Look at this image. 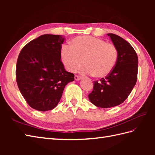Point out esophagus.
Wrapping results in <instances>:
<instances>
[{
  "mask_svg": "<svg viewBox=\"0 0 155 155\" xmlns=\"http://www.w3.org/2000/svg\"><path fill=\"white\" fill-rule=\"evenodd\" d=\"M74 79H75V81H80V80L82 79V77H79V76L75 75L74 76Z\"/></svg>",
  "mask_w": 155,
  "mask_h": 155,
  "instance_id": "esophagus-1",
  "label": "esophagus"
}]
</instances>
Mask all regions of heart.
Masks as SVG:
<instances>
[{
  "label": "heart",
  "mask_w": 155,
  "mask_h": 155,
  "mask_svg": "<svg viewBox=\"0 0 155 155\" xmlns=\"http://www.w3.org/2000/svg\"><path fill=\"white\" fill-rule=\"evenodd\" d=\"M118 58L116 47L107 43L103 39L83 36L70 42V47L64 46L61 51V59L65 68L75 72L83 64L81 72L94 74L97 78L105 77L113 70Z\"/></svg>",
  "instance_id": "1"
}]
</instances>
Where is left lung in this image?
<instances>
[{
	"label": "left lung",
	"mask_w": 155,
	"mask_h": 155,
	"mask_svg": "<svg viewBox=\"0 0 155 155\" xmlns=\"http://www.w3.org/2000/svg\"><path fill=\"white\" fill-rule=\"evenodd\" d=\"M118 51V58L113 70L100 81H94L93 90L88 98L95 106L111 108L123 103L136 84L138 57L127 41L117 35L109 33Z\"/></svg>",
	"instance_id": "1"
}]
</instances>
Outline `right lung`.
Wrapping results in <instances>:
<instances>
[{
	"label": "right lung",
	"instance_id": "obj_1",
	"mask_svg": "<svg viewBox=\"0 0 155 155\" xmlns=\"http://www.w3.org/2000/svg\"><path fill=\"white\" fill-rule=\"evenodd\" d=\"M62 35H43L29 42L18 55L16 79L29 106L47 111L57 106L65 86L74 80L61 61Z\"/></svg>",
	"mask_w": 155,
	"mask_h": 155
}]
</instances>
